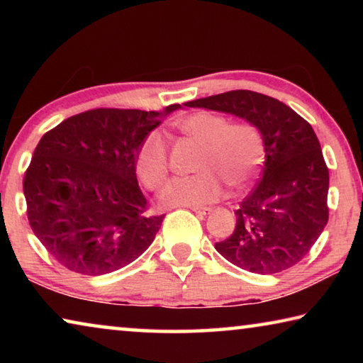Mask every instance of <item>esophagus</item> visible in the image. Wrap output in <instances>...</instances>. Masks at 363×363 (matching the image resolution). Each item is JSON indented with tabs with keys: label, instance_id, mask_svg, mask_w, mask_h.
I'll list each match as a JSON object with an SVG mask.
<instances>
[{
	"label": "esophagus",
	"instance_id": "obj_1",
	"mask_svg": "<svg viewBox=\"0 0 363 363\" xmlns=\"http://www.w3.org/2000/svg\"><path fill=\"white\" fill-rule=\"evenodd\" d=\"M192 211H195L196 214H210L213 211L211 206H192Z\"/></svg>",
	"mask_w": 363,
	"mask_h": 363
}]
</instances>
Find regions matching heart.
<instances>
[{
    "instance_id": "b5f03b06",
    "label": "heart",
    "mask_w": 363,
    "mask_h": 363,
    "mask_svg": "<svg viewBox=\"0 0 363 363\" xmlns=\"http://www.w3.org/2000/svg\"><path fill=\"white\" fill-rule=\"evenodd\" d=\"M182 136L201 145L199 174L176 177L160 199L168 206H199L223 196L224 182L240 190L250 186L266 160V139L251 121L230 123L224 115L200 110L176 123ZM136 171L147 187L158 189L169 173V150L158 131L147 134L136 153Z\"/></svg>"
}]
</instances>
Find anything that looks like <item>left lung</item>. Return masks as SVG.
Returning <instances> with one entry per match:
<instances>
[{
    "label": "left lung",
    "mask_w": 363,
    "mask_h": 363,
    "mask_svg": "<svg viewBox=\"0 0 363 363\" xmlns=\"http://www.w3.org/2000/svg\"><path fill=\"white\" fill-rule=\"evenodd\" d=\"M233 113L266 139L262 177L235 211L232 235L214 248L233 266L261 275L303 261L328 223L330 174L312 126L286 104L248 89L186 102Z\"/></svg>",
    "instance_id": "1"
}]
</instances>
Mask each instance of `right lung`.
<instances>
[{
    "instance_id": "1",
    "label": "right lung",
    "mask_w": 363,
    "mask_h": 363,
    "mask_svg": "<svg viewBox=\"0 0 363 363\" xmlns=\"http://www.w3.org/2000/svg\"><path fill=\"white\" fill-rule=\"evenodd\" d=\"M173 104L164 113L179 108ZM162 112L93 108L49 130L23 177L30 227L49 255L83 275L126 267L150 247L164 214H152L136 153Z\"/></svg>"
}]
</instances>
